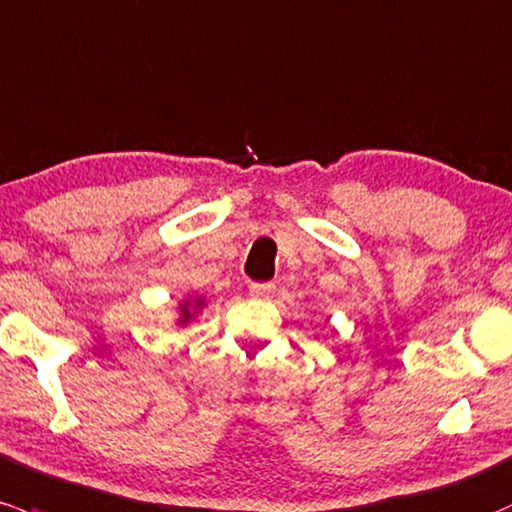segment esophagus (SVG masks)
<instances>
[{
	"label": "esophagus",
	"mask_w": 512,
	"mask_h": 512,
	"mask_svg": "<svg viewBox=\"0 0 512 512\" xmlns=\"http://www.w3.org/2000/svg\"><path fill=\"white\" fill-rule=\"evenodd\" d=\"M250 294L257 296V299H269V296L274 294V284L272 282H252Z\"/></svg>",
	"instance_id": "34e87169"
}]
</instances>
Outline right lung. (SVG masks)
<instances>
[{
  "label": "right lung",
  "instance_id": "1",
  "mask_svg": "<svg viewBox=\"0 0 512 512\" xmlns=\"http://www.w3.org/2000/svg\"><path fill=\"white\" fill-rule=\"evenodd\" d=\"M201 303H204V301L196 299V308H201ZM189 318H192V308H189V301H187L182 306V318H179V323H189Z\"/></svg>",
  "mask_w": 512,
  "mask_h": 512
}]
</instances>
